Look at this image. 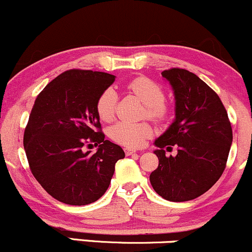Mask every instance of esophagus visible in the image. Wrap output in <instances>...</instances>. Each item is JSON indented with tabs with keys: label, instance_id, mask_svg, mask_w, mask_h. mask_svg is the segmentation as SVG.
Returning <instances> with one entry per match:
<instances>
[{
	"label": "esophagus",
	"instance_id": "obj_1",
	"mask_svg": "<svg viewBox=\"0 0 252 252\" xmlns=\"http://www.w3.org/2000/svg\"><path fill=\"white\" fill-rule=\"evenodd\" d=\"M124 152H126V155H132L135 154V153H137V150L135 149H131V148H124Z\"/></svg>",
	"mask_w": 252,
	"mask_h": 252
}]
</instances>
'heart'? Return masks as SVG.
I'll return each instance as SVG.
<instances>
[{
    "instance_id": "heart-1",
    "label": "heart",
    "mask_w": 252,
    "mask_h": 252,
    "mask_svg": "<svg viewBox=\"0 0 252 252\" xmlns=\"http://www.w3.org/2000/svg\"><path fill=\"white\" fill-rule=\"evenodd\" d=\"M126 89L146 105V114L155 121H162L168 115V108L164 104V92L158 84L149 78L137 77L128 83ZM117 94L108 88L100 94L97 100V114L104 122H110L115 116ZM153 134V129L147 123H116L110 129L109 135L115 142L126 147H141Z\"/></svg>"
}]
</instances>
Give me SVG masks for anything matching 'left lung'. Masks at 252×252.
I'll return each mask as SVG.
<instances>
[{
    "mask_svg": "<svg viewBox=\"0 0 252 252\" xmlns=\"http://www.w3.org/2000/svg\"><path fill=\"white\" fill-rule=\"evenodd\" d=\"M175 99V118L154 144L158 167L149 179L158 195L169 201H189L219 180L232 144V129L220 98L196 74L182 68L163 71ZM178 146L166 157L163 148Z\"/></svg>",
    "mask_w": 252,
    "mask_h": 252,
    "instance_id": "8db88e82",
    "label": "left lung"
}]
</instances>
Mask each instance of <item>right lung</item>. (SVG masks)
Instances as JSON below:
<instances>
[{
	"mask_svg": "<svg viewBox=\"0 0 252 252\" xmlns=\"http://www.w3.org/2000/svg\"><path fill=\"white\" fill-rule=\"evenodd\" d=\"M115 78L105 72L66 71L34 102L24 135L26 155L42 189L63 204L97 201L109 189L115 164L126 156L120 146L104 140L96 109ZM89 142L100 144L94 155L83 152Z\"/></svg>",
	"mask_w": 252,
	"mask_h": 252,
	"instance_id": "right-lung-1",
	"label": "right lung"
}]
</instances>
